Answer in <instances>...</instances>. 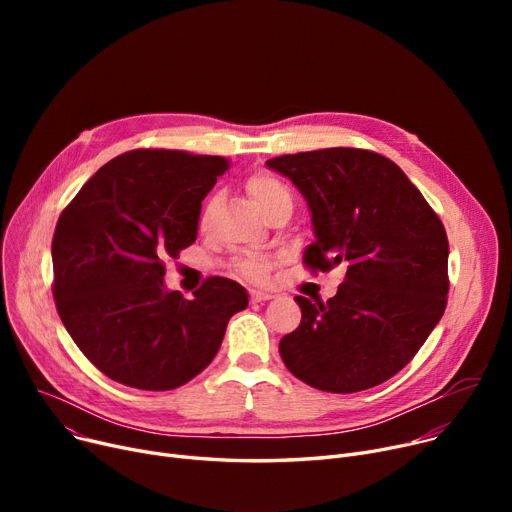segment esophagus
I'll return each mask as SVG.
<instances>
[{
    "mask_svg": "<svg viewBox=\"0 0 512 512\" xmlns=\"http://www.w3.org/2000/svg\"><path fill=\"white\" fill-rule=\"evenodd\" d=\"M270 299H274V294H272V292H265V290H251V301H253V303H265V301H270Z\"/></svg>",
    "mask_w": 512,
    "mask_h": 512,
    "instance_id": "obj_1",
    "label": "esophagus"
}]
</instances>
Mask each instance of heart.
<instances>
[{
    "label": "heart",
    "mask_w": 512,
    "mask_h": 512,
    "mask_svg": "<svg viewBox=\"0 0 512 512\" xmlns=\"http://www.w3.org/2000/svg\"><path fill=\"white\" fill-rule=\"evenodd\" d=\"M247 191L265 215H270L276 207H280L284 203H292L288 186L278 176H274L270 172L251 174L247 178ZM205 215H207V211L203 213L201 222H205ZM274 263H276V259L270 255L251 253V255H240L234 261V270L249 280L263 282L267 276H270V270L274 267Z\"/></svg>",
    "instance_id": "heart-1"
}]
</instances>
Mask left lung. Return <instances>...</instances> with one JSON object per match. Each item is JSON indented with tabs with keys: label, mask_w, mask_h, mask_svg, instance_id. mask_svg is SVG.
Returning a JSON list of instances; mask_svg holds the SVG:
<instances>
[{
	"label": "left lung",
	"mask_w": 512,
	"mask_h": 512,
	"mask_svg": "<svg viewBox=\"0 0 512 512\" xmlns=\"http://www.w3.org/2000/svg\"><path fill=\"white\" fill-rule=\"evenodd\" d=\"M311 209L313 274L346 265L336 297L301 307L280 357L301 382L334 394L384 384L432 334L448 301V238L438 213L388 157L330 147L265 161Z\"/></svg>",
	"instance_id": "left-lung-1"
}]
</instances>
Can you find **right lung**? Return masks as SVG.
<instances>
[{
  "instance_id": "obj_1",
  "label": "right lung",
  "mask_w": 512,
  "mask_h": 512,
  "mask_svg": "<svg viewBox=\"0 0 512 512\" xmlns=\"http://www.w3.org/2000/svg\"><path fill=\"white\" fill-rule=\"evenodd\" d=\"M228 168L220 155L134 149L107 161L60 213L56 309L114 382L153 392L191 382L220 351L228 319L247 309L245 288L222 276L193 299L164 288V259L193 245L201 201Z\"/></svg>"
}]
</instances>
